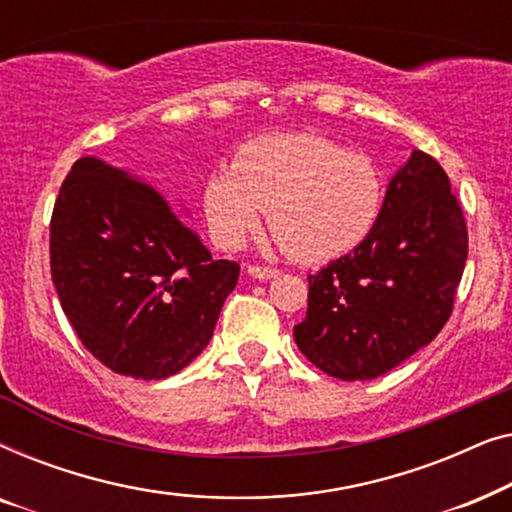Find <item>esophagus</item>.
<instances>
[{"label": "esophagus", "mask_w": 512, "mask_h": 512, "mask_svg": "<svg viewBox=\"0 0 512 512\" xmlns=\"http://www.w3.org/2000/svg\"><path fill=\"white\" fill-rule=\"evenodd\" d=\"M247 272L254 279H272V277L279 275L277 268H265V265H249Z\"/></svg>", "instance_id": "1"}]
</instances>
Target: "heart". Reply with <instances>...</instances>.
<instances>
[{
    "label": "heart",
    "mask_w": 512,
    "mask_h": 512,
    "mask_svg": "<svg viewBox=\"0 0 512 512\" xmlns=\"http://www.w3.org/2000/svg\"><path fill=\"white\" fill-rule=\"evenodd\" d=\"M382 205L384 181L373 160L310 132L251 139L202 191L209 233L221 249H240L268 209L272 235L300 263L359 247Z\"/></svg>",
    "instance_id": "1"
}]
</instances>
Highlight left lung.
Segmentation results:
<instances>
[{"label":"left lung","mask_w":512,"mask_h":512,"mask_svg":"<svg viewBox=\"0 0 512 512\" xmlns=\"http://www.w3.org/2000/svg\"><path fill=\"white\" fill-rule=\"evenodd\" d=\"M468 230L436 158L412 151L389 181L373 233L307 277L300 352L338 380H373L429 345L450 319Z\"/></svg>","instance_id":"8db88e82"}]
</instances>
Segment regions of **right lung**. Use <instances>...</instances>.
I'll use <instances>...</instances> for the list:
<instances>
[{
  "instance_id": "1",
  "label": "right lung",
  "mask_w": 512,
  "mask_h": 512,
  "mask_svg": "<svg viewBox=\"0 0 512 512\" xmlns=\"http://www.w3.org/2000/svg\"><path fill=\"white\" fill-rule=\"evenodd\" d=\"M51 277L97 361L135 380H165L212 340L240 265L214 261L151 184L86 156L55 200Z\"/></svg>"
}]
</instances>
